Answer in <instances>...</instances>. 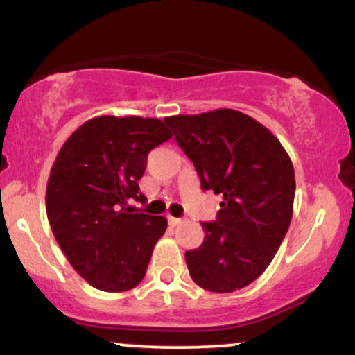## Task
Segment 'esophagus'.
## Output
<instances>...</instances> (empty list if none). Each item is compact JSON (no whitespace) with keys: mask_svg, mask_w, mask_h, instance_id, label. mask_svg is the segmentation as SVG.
Instances as JSON below:
<instances>
[{"mask_svg":"<svg viewBox=\"0 0 355 355\" xmlns=\"http://www.w3.org/2000/svg\"><path fill=\"white\" fill-rule=\"evenodd\" d=\"M168 223L172 227H177V225H180L182 223V218H177V217H168Z\"/></svg>","mask_w":355,"mask_h":355,"instance_id":"esophagus-1","label":"esophagus"}]
</instances>
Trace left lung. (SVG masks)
Returning <instances> with one entry per match:
<instances>
[{"label": "left lung", "instance_id": "8db88e82", "mask_svg": "<svg viewBox=\"0 0 355 355\" xmlns=\"http://www.w3.org/2000/svg\"><path fill=\"white\" fill-rule=\"evenodd\" d=\"M203 190L222 195L203 243L185 252L193 282L217 294L247 287L272 262L294 211L295 173L274 133L237 110L165 118Z\"/></svg>", "mask_w": 355, "mask_h": 355}]
</instances>
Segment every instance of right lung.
<instances>
[{
	"mask_svg": "<svg viewBox=\"0 0 355 355\" xmlns=\"http://www.w3.org/2000/svg\"><path fill=\"white\" fill-rule=\"evenodd\" d=\"M172 138L158 118L96 116L61 146L46 185V214L68 262L89 285L125 292L144 280L166 218L132 214L150 150Z\"/></svg>",
	"mask_w": 355,
	"mask_h": 355,
	"instance_id": "add662e5",
	"label": "right lung"
}]
</instances>
